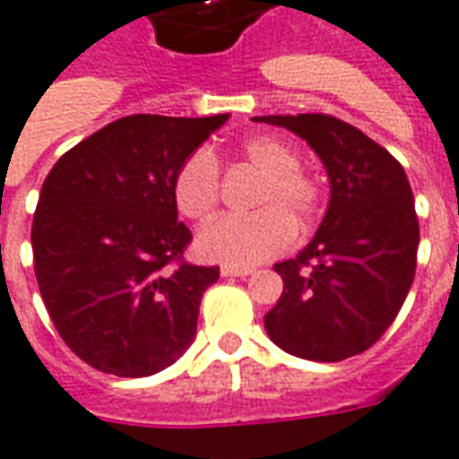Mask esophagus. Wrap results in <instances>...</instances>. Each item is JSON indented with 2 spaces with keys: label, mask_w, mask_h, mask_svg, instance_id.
Returning <instances> with one entry per match:
<instances>
[{
  "label": "esophagus",
  "mask_w": 459,
  "mask_h": 459,
  "mask_svg": "<svg viewBox=\"0 0 459 459\" xmlns=\"http://www.w3.org/2000/svg\"><path fill=\"white\" fill-rule=\"evenodd\" d=\"M253 272L250 267H230V264H223L221 276H247Z\"/></svg>",
  "instance_id": "obj_1"
}]
</instances>
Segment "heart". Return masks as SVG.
I'll return each instance as SVG.
<instances>
[{
    "mask_svg": "<svg viewBox=\"0 0 459 459\" xmlns=\"http://www.w3.org/2000/svg\"><path fill=\"white\" fill-rule=\"evenodd\" d=\"M240 156L262 180L253 197L255 214L226 216L197 238V253L209 262L250 267L284 253L293 243L296 226H307L323 206L317 178L299 166V152L279 136L257 134L240 144ZM221 197V178L209 152H195L178 168L173 199L190 221H212Z\"/></svg>",
    "mask_w": 459,
    "mask_h": 459,
    "instance_id": "obj_1",
    "label": "heart"
}]
</instances>
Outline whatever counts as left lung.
<instances>
[{
    "instance_id": "obj_1",
    "label": "left lung",
    "mask_w": 459,
    "mask_h": 459,
    "mask_svg": "<svg viewBox=\"0 0 459 459\" xmlns=\"http://www.w3.org/2000/svg\"><path fill=\"white\" fill-rule=\"evenodd\" d=\"M255 120L306 139L330 178V204L313 240L274 264L284 291L264 330L299 359L344 361L383 337L414 281L419 221L407 173L387 149L332 115Z\"/></svg>"
}]
</instances>
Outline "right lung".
Instances as JSON below:
<instances>
[{
	"label": "right lung",
	"mask_w": 459,
	"mask_h": 459,
	"mask_svg": "<svg viewBox=\"0 0 459 459\" xmlns=\"http://www.w3.org/2000/svg\"><path fill=\"white\" fill-rule=\"evenodd\" d=\"M226 120L127 115L45 178L30 230L35 279L59 337L96 370L153 376L197 334L219 267L183 262L192 233L178 221L173 180Z\"/></svg>",
	"instance_id": "add662e5"
}]
</instances>
